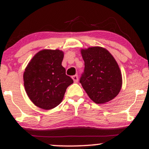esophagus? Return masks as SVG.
Masks as SVG:
<instances>
[{"mask_svg":"<svg viewBox=\"0 0 149 149\" xmlns=\"http://www.w3.org/2000/svg\"><path fill=\"white\" fill-rule=\"evenodd\" d=\"M72 78L73 81H74V83H77V82H78L79 79H78V76H77V75H74V76L72 77Z\"/></svg>","mask_w":149,"mask_h":149,"instance_id":"34e87169","label":"esophagus"}]
</instances>
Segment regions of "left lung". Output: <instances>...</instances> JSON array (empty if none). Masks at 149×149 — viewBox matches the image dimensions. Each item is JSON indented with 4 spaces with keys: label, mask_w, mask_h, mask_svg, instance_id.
Instances as JSON below:
<instances>
[{
    "label": "left lung",
    "mask_w": 149,
    "mask_h": 149,
    "mask_svg": "<svg viewBox=\"0 0 149 149\" xmlns=\"http://www.w3.org/2000/svg\"><path fill=\"white\" fill-rule=\"evenodd\" d=\"M85 62L80 83L87 95L96 104H105L119 94L122 75L115 59L101 47L81 50Z\"/></svg>",
    "instance_id": "left-lung-1"
}]
</instances>
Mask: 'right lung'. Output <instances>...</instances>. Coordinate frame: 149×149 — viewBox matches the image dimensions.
Here are the masks:
<instances>
[{
	"label": "right lung",
	"instance_id": "right-lung-1",
	"mask_svg": "<svg viewBox=\"0 0 149 149\" xmlns=\"http://www.w3.org/2000/svg\"><path fill=\"white\" fill-rule=\"evenodd\" d=\"M64 52L43 49L30 61L24 72L26 92L34 104L45 110L56 107L73 80L62 66Z\"/></svg>",
	"mask_w": 149,
	"mask_h": 149
}]
</instances>
